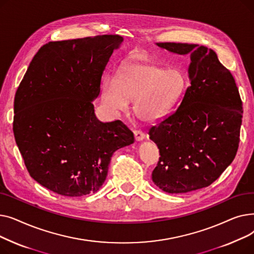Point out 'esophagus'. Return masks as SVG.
I'll return each instance as SVG.
<instances>
[{
	"label": "esophagus",
	"mask_w": 254,
	"mask_h": 254,
	"mask_svg": "<svg viewBox=\"0 0 254 254\" xmlns=\"http://www.w3.org/2000/svg\"><path fill=\"white\" fill-rule=\"evenodd\" d=\"M134 135H135V139L136 141H143L145 139V134L142 130H134Z\"/></svg>",
	"instance_id": "34e87169"
}]
</instances>
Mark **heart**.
<instances>
[{
    "instance_id": "heart-1",
    "label": "heart",
    "mask_w": 254,
    "mask_h": 254,
    "mask_svg": "<svg viewBox=\"0 0 254 254\" xmlns=\"http://www.w3.org/2000/svg\"><path fill=\"white\" fill-rule=\"evenodd\" d=\"M188 88V79L179 69L131 59L119 65L115 81L107 78L102 84V100L113 113L125 112L134 101L135 115L153 123L175 108Z\"/></svg>"
}]
</instances>
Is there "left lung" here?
<instances>
[{
    "instance_id": "left-lung-1",
    "label": "left lung",
    "mask_w": 254,
    "mask_h": 254,
    "mask_svg": "<svg viewBox=\"0 0 254 254\" xmlns=\"http://www.w3.org/2000/svg\"><path fill=\"white\" fill-rule=\"evenodd\" d=\"M177 55H190L186 89L178 109L148 135L159 149L152 181L168 193L207 188L236 156L242 125V101L231 72L206 46L156 43Z\"/></svg>"
}]
</instances>
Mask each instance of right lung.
<instances>
[{
    "mask_svg": "<svg viewBox=\"0 0 254 254\" xmlns=\"http://www.w3.org/2000/svg\"><path fill=\"white\" fill-rule=\"evenodd\" d=\"M123 40L102 35L49 42L36 53L17 88L16 144L31 177L53 192L81 196L98 191L113 153L135 141L120 120L100 122L92 104Z\"/></svg>",
    "mask_w": 254,
    "mask_h": 254,
    "instance_id": "obj_1",
    "label": "right lung"
}]
</instances>
